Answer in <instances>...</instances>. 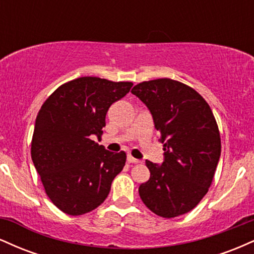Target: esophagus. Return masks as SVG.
Instances as JSON below:
<instances>
[{
	"label": "esophagus",
	"mask_w": 254,
	"mask_h": 254,
	"mask_svg": "<svg viewBox=\"0 0 254 254\" xmlns=\"http://www.w3.org/2000/svg\"><path fill=\"white\" fill-rule=\"evenodd\" d=\"M127 162H129V164H141L142 161H141V160L135 159V157L129 155V156H127Z\"/></svg>",
	"instance_id": "obj_1"
}]
</instances>
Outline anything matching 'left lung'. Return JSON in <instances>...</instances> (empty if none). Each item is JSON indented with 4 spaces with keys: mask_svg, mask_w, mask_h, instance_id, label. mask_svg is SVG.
Instances as JSON below:
<instances>
[{
    "mask_svg": "<svg viewBox=\"0 0 254 254\" xmlns=\"http://www.w3.org/2000/svg\"><path fill=\"white\" fill-rule=\"evenodd\" d=\"M131 93L150 111L165 150L161 165L145 161L150 178L139 185V197L161 217L186 214L206 194L220 160V131L210 106L171 78L144 81Z\"/></svg>",
    "mask_w": 254,
    "mask_h": 254,
    "instance_id": "8db88e82",
    "label": "left lung"
}]
</instances>
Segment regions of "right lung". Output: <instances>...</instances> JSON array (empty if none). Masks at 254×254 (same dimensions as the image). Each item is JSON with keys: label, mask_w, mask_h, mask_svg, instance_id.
<instances>
[{"label": "right lung", "mask_w": 254, "mask_h": 254, "mask_svg": "<svg viewBox=\"0 0 254 254\" xmlns=\"http://www.w3.org/2000/svg\"><path fill=\"white\" fill-rule=\"evenodd\" d=\"M132 82L84 76L62 84L38 112L31 156L46 194L72 216L98 208L106 199L127 154L112 153L100 138L110 106L129 93Z\"/></svg>", "instance_id": "obj_1"}]
</instances>
